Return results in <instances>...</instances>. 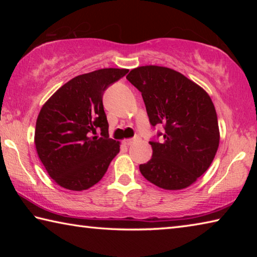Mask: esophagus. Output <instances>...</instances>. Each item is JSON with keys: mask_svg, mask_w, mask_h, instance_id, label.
I'll use <instances>...</instances> for the list:
<instances>
[{"mask_svg": "<svg viewBox=\"0 0 257 257\" xmlns=\"http://www.w3.org/2000/svg\"><path fill=\"white\" fill-rule=\"evenodd\" d=\"M138 139V137H134V138H129V139H124L123 141V144L124 145H127V146H129V145H132L134 142H136Z\"/></svg>", "mask_w": 257, "mask_h": 257, "instance_id": "obj_1", "label": "esophagus"}]
</instances>
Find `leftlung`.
Instances as JSON below:
<instances>
[{
  "instance_id": "1",
  "label": "left lung",
  "mask_w": 257,
  "mask_h": 257,
  "mask_svg": "<svg viewBox=\"0 0 257 257\" xmlns=\"http://www.w3.org/2000/svg\"><path fill=\"white\" fill-rule=\"evenodd\" d=\"M127 79L142 93L152 127L164 129L150 142L153 155L139 165L141 173L168 190L194 184L210 167L219 147V124L211 97L194 81L165 67L133 69Z\"/></svg>"
}]
</instances>
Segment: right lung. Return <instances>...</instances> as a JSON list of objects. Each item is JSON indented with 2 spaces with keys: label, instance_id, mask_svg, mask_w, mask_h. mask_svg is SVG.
<instances>
[{
  "label": "right lung",
  "instance_id": "right-lung-1",
  "mask_svg": "<svg viewBox=\"0 0 257 257\" xmlns=\"http://www.w3.org/2000/svg\"><path fill=\"white\" fill-rule=\"evenodd\" d=\"M128 71L108 68L77 76L43 105L35 145L47 173L63 188L79 191L93 187L120 152V143L108 138L103 95Z\"/></svg>",
  "mask_w": 257,
  "mask_h": 257
}]
</instances>
